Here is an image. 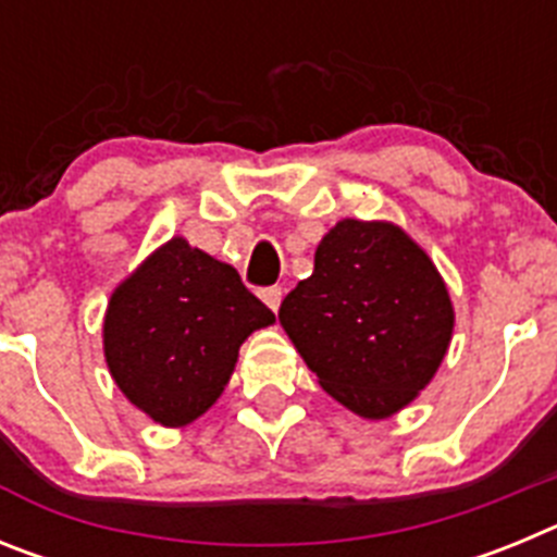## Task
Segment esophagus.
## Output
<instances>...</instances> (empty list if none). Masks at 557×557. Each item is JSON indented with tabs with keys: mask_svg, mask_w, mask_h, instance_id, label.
Instances as JSON below:
<instances>
[{
	"mask_svg": "<svg viewBox=\"0 0 557 557\" xmlns=\"http://www.w3.org/2000/svg\"><path fill=\"white\" fill-rule=\"evenodd\" d=\"M259 295H262V301L268 304V307L273 309V312L278 307H282V295H284L282 287H268V289H262V293H259Z\"/></svg>",
	"mask_w": 557,
	"mask_h": 557,
	"instance_id": "34e87169",
	"label": "esophagus"
}]
</instances>
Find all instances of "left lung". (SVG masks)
I'll use <instances>...</instances> for the list:
<instances>
[{
	"label": "left lung",
	"instance_id": "left-lung-1",
	"mask_svg": "<svg viewBox=\"0 0 557 557\" xmlns=\"http://www.w3.org/2000/svg\"><path fill=\"white\" fill-rule=\"evenodd\" d=\"M278 323L323 391L368 421L405 410L435 379L455 332L444 275L387 220H339Z\"/></svg>",
	"mask_w": 557,
	"mask_h": 557
}]
</instances>
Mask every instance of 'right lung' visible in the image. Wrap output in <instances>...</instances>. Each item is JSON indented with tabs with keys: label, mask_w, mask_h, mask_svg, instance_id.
<instances>
[{
	"label": "right lung",
	"mask_w": 557,
	"mask_h": 557,
	"mask_svg": "<svg viewBox=\"0 0 557 557\" xmlns=\"http://www.w3.org/2000/svg\"><path fill=\"white\" fill-rule=\"evenodd\" d=\"M273 323L231 264L172 236L111 293L102 351L127 401L181 430L223 396L245 339Z\"/></svg>",
	"instance_id": "right-lung-1"
}]
</instances>
